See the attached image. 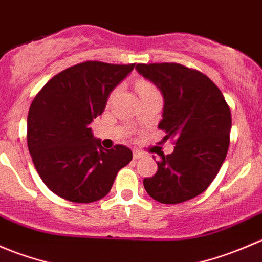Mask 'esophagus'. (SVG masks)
I'll return each instance as SVG.
<instances>
[{"instance_id":"obj_1","label":"esophagus","mask_w":262,"mask_h":262,"mask_svg":"<svg viewBox=\"0 0 262 262\" xmlns=\"http://www.w3.org/2000/svg\"><path fill=\"white\" fill-rule=\"evenodd\" d=\"M142 154L141 152H139V151H134V159L135 160H139V159H141L142 158Z\"/></svg>"}]
</instances>
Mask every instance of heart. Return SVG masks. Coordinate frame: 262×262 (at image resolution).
Returning <instances> with one entry per match:
<instances>
[{"label": "heart", "instance_id": "obj_1", "mask_svg": "<svg viewBox=\"0 0 262 262\" xmlns=\"http://www.w3.org/2000/svg\"><path fill=\"white\" fill-rule=\"evenodd\" d=\"M137 91H139V93H142V92H150L155 90H154V87L150 84V83L139 82V84H137Z\"/></svg>", "mask_w": 262, "mask_h": 262}]
</instances>
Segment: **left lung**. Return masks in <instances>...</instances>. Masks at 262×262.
I'll return each mask as SVG.
<instances>
[{
  "label": "left lung",
  "instance_id": "8db88e82",
  "mask_svg": "<svg viewBox=\"0 0 262 262\" xmlns=\"http://www.w3.org/2000/svg\"><path fill=\"white\" fill-rule=\"evenodd\" d=\"M136 71L163 94L159 128L175 144L170 155L160 154L158 171L145 178L144 187L160 203H183L203 193L225 161L230 107L220 88L198 71L175 63L137 64Z\"/></svg>",
  "mask_w": 262,
  "mask_h": 262
}]
</instances>
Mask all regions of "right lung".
<instances>
[{
	"mask_svg": "<svg viewBox=\"0 0 262 262\" xmlns=\"http://www.w3.org/2000/svg\"><path fill=\"white\" fill-rule=\"evenodd\" d=\"M134 67L77 64L51 78L32 101L28 147L40 178L56 195L74 203L99 201L132 160V151L123 145L103 149L90 125Z\"/></svg>",
	"mask_w": 262,
	"mask_h": 262,
	"instance_id": "1",
	"label": "right lung"
}]
</instances>
